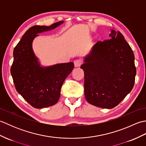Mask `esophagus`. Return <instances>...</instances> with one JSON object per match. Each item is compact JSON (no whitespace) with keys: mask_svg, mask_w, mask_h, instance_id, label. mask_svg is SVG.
<instances>
[{"mask_svg":"<svg viewBox=\"0 0 146 146\" xmlns=\"http://www.w3.org/2000/svg\"><path fill=\"white\" fill-rule=\"evenodd\" d=\"M82 61L81 60H80V59H78V60H76L75 61H74V64H75V67L80 66V65L82 64Z\"/></svg>","mask_w":146,"mask_h":146,"instance_id":"34e87169","label":"esophagus"}]
</instances>
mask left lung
<instances>
[{"label": "left lung", "instance_id": "obj_1", "mask_svg": "<svg viewBox=\"0 0 146 146\" xmlns=\"http://www.w3.org/2000/svg\"><path fill=\"white\" fill-rule=\"evenodd\" d=\"M109 36L93 46L80 67L84 71L86 101L108 109L131 92L136 75L134 55L124 37L113 29Z\"/></svg>", "mask_w": 146, "mask_h": 146}]
</instances>
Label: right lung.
Here are the masks:
<instances>
[{
	"mask_svg": "<svg viewBox=\"0 0 146 146\" xmlns=\"http://www.w3.org/2000/svg\"><path fill=\"white\" fill-rule=\"evenodd\" d=\"M59 21L49 26H34L27 31L15 46L11 68L17 92L33 107L42 108L58 102L62 85L74 68L73 62L42 66L33 51V40L38 34L60 26Z\"/></svg>",
	"mask_w": 146,
	"mask_h": 146,
	"instance_id": "obj_1",
	"label": "right lung"
}]
</instances>
